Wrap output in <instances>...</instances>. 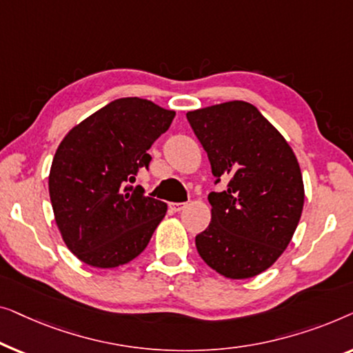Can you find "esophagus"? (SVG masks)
Returning a JSON list of instances; mask_svg holds the SVG:
<instances>
[{"instance_id": "1", "label": "esophagus", "mask_w": 353, "mask_h": 353, "mask_svg": "<svg viewBox=\"0 0 353 353\" xmlns=\"http://www.w3.org/2000/svg\"><path fill=\"white\" fill-rule=\"evenodd\" d=\"M185 206H187V203H170V210L174 212L182 211Z\"/></svg>"}]
</instances>
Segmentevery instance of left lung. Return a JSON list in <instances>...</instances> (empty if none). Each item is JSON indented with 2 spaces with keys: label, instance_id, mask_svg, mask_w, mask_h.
Wrapping results in <instances>:
<instances>
[{
  "label": "left lung",
  "instance_id": "left-lung-1",
  "mask_svg": "<svg viewBox=\"0 0 353 353\" xmlns=\"http://www.w3.org/2000/svg\"><path fill=\"white\" fill-rule=\"evenodd\" d=\"M217 181L211 192V224L195 238L198 254L232 280H246L275 264L290 245L302 208L304 182L297 158L251 103L232 101L188 112Z\"/></svg>",
  "mask_w": 353,
  "mask_h": 353
}]
</instances>
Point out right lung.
I'll return each instance as SVG.
<instances>
[{"instance_id":"1","label":"right lung","mask_w":353,"mask_h":353,"mask_svg":"<svg viewBox=\"0 0 353 353\" xmlns=\"http://www.w3.org/2000/svg\"><path fill=\"white\" fill-rule=\"evenodd\" d=\"M174 117L147 99H117L59 143L49 196L63 241L84 264L113 269L147 248L168 205L126 182L136 181L139 168H148L147 150Z\"/></svg>"}]
</instances>
